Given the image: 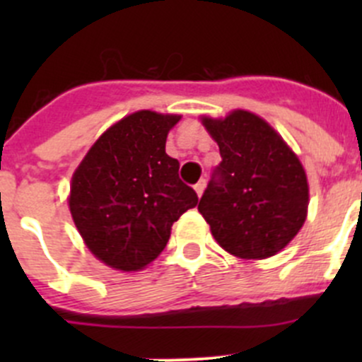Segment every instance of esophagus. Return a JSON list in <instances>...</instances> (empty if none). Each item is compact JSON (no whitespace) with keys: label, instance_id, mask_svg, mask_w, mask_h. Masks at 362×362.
Instances as JSON below:
<instances>
[{"label":"esophagus","instance_id":"obj_1","mask_svg":"<svg viewBox=\"0 0 362 362\" xmlns=\"http://www.w3.org/2000/svg\"><path fill=\"white\" fill-rule=\"evenodd\" d=\"M204 185H206V182H204V180H203V178H202V180H199V182H198V184H196V185H194V189H196V192H198V196H199V198H202V196H203V191H204Z\"/></svg>","mask_w":362,"mask_h":362}]
</instances>
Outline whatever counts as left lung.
<instances>
[{
  "instance_id": "8db88e82",
  "label": "left lung",
  "mask_w": 362,
  "mask_h": 362,
  "mask_svg": "<svg viewBox=\"0 0 362 362\" xmlns=\"http://www.w3.org/2000/svg\"><path fill=\"white\" fill-rule=\"evenodd\" d=\"M217 141L221 164L204 189L199 214L218 245L242 259L280 252L306 221L308 182L298 156L255 113L202 117Z\"/></svg>"
}]
</instances>
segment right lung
Returning a JSON list of instances; mask_svg holds the SVG:
<instances>
[{
  "label": "right lung",
  "mask_w": 362,
  "mask_h": 362,
  "mask_svg": "<svg viewBox=\"0 0 362 362\" xmlns=\"http://www.w3.org/2000/svg\"><path fill=\"white\" fill-rule=\"evenodd\" d=\"M180 115L140 110L108 127L78 164L69 211L87 249L120 272H138L164 250L171 226L198 204L178 177L166 138Z\"/></svg>",
  "instance_id": "1"
}]
</instances>
